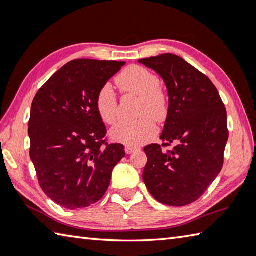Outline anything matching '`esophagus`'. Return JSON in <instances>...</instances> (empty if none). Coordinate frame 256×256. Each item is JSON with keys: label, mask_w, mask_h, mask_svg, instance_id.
<instances>
[{"label": "esophagus", "mask_w": 256, "mask_h": 256, "mask_svg": "<svg viewBox=\"0 0 256 256\" xmlns=\"http://www.w3.org/2000/svg\"><path fill=\"white\" fill-rule=\"evenodd\" d=\"M124 150H126V154L130 155V154H134V153H135V152L138 150V147L132 146V145H126Z\"/></svg>", "instance_id": "esophagus-1"}]
</instances>
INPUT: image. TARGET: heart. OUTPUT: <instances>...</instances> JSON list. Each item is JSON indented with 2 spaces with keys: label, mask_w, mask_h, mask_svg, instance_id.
<instances>
[{
  "label": "heart",
  "mask_w": 256,
  "mask_h": 256,
  "mask_svg": "<svg viewBox=\"0 0 256 256\" xmlns=\"http://www.w3.org/2000/svg\"><path fill=\"white\" fill-rule=\"evenodd\" d=\"M116 83L124 92L140 96L137 104V116L140 118L132 121H121L110 130L114 140L138 146L153 140L156 134V121H162L168 114L166 98L160 88V80L153 72L142 66L132 65L121 72ZM96 111L106 124L116 120L118 102L114 88L104 84L98 90L96 98Z\"/></svg>",
  "instance_id": "obj_1"
}]
</instances>
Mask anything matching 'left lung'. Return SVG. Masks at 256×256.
I'll use <instances>...</instances> for the list:
<instances>
[{
    "label": "left lung",
    "instance_id": "8db88e82",
    "mask_svg": "<svg viewBox=\"0 0 256 256\" xmlns=\"http://www.w3.org/2000/svg\"><path fill=\"white\" fill-rule=\"evenodd\" d=\"M138 62L163 78L168 94L163 144L144 148L147 164L142 180L158 202L190 204L222 168L228 140L225 106L212 80L183 58L163 54ZM173 142L172 150H162Z\"/></svg>",
    "mask_w": 256,
    "mask_h": 256
}]
</instances>
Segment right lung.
<instances>
[{"label":"right lung","mask_w":256,"mask_h":256,"mask_svg":"<svg viewBox=\"0 0 256 256\" xmlns=\"http://www.w3.org/2000/svg\"><path fill=\"white\" fill-rule=\"evenodd\" d=\"M124 62L75 60L57 70L36 94L28 134L39 184L67 209L98 202L112 170L124 158L121 144H108L96 106V94Z\"/></svg>","instance_id":"obj_1"}]
</instances>
